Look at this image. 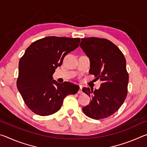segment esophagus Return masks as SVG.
Wrapping results in <instances>:
<instances>
[{
    "label": "esophagus",
    "instance_id": "1",
    "mask_svg": "<svg viewBox=\"0 0 147 147\" xmlns=\"http://www.w3.org/2000/svg\"><path fill=\"white\" fill-rule=\"evenodd\" d=\"M78 94H82L83 93V91H82V86H80V89L78 91Z\"/></svg>",
    "mask_w": 147,
    "mask_h": 147
}]
</instances>
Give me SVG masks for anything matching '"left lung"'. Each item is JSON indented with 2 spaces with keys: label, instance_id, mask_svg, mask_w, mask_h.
<instances>
[{
  "label": "left lung",
  "instance_id": "left-lung-1",
  "mask_svg": "<svg viewBox=\"0 0 147 147\" xmlns=\"http://www.w3.org/2000/svg\"><path fill=\"white\" fill-rule=\"evenodd\" d=\"M80 46L90 59L89 73L102 81L98 89H82L91 99L82 110L94 119L108 117L120 108L127 95L126 59L120 49L106 39L83 38Z\"/></svg>",
  "mask_w": 147,
  "mask_h": 147
}]
</instances>
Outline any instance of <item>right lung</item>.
Wrapping results in <instances>:
<instances>
[{
  "label": "right lung",
  "mask_w": 147,
  "mask_h": 147,
  "mask_svg": "<svg viewBox=\"0 0 147 147\" xmlns=\"http://www.w3.org/2000/svg\"><path fill=\"white\" fill-rule=\"evenodd\" d=\"M80 41V38L47 37L32 43L20 59L17 89L27 107L37 115L57 112L67 96L78 92V86L68 82L59 84L53 75Z\"/></svg>",
  "instance_id": "1"
}]
</instances>
